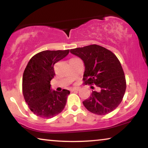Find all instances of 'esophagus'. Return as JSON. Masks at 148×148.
Here are the masks:
<instances>
[{"mask_svg": "<svg viewBox=\"0 0 148 148\" xmlns=\"http://www.w3.org/2000/svg\"><path fill=\"white\" fill-rule=\"evenodd\" d=\"M79 88H73L71 90V92H77V91H79Z\"/></svg>", "mask_w": 148, "mask_h": 148, "instance_id": "1", "label": "esophagus"}]
</instances>
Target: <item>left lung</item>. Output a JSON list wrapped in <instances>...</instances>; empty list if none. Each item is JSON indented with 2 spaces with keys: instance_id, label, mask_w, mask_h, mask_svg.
<instances>
[{
  "instance_id": "8db88e82",
  "label": "left lung",
  "mask_w": 148,
  "mask_h": 148,
  "mask_svg": "<svg viewBox=\"0 0 148 148\" xmlns=\"http://www.w3.org/2000/svg\"><path fill=\"white\" fill-rule=\"evenodd\" d=\"M70 52L84 62V84L96 85L100 90L92 91L90 98L83 102L84 106L98 115L107 114L116 109L122 102L127 87L124 71L116 55L96 44Z\"/></svg>"
}]
</instances>
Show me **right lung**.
Returning <instances> with one entry per match:
<instances>
[{"label": "right lung", "instance_id": "add662e5", "mask_svg": "<svg viewBox=\"0 0 148 148\" xmlns=\"http://www.w3.org/2000/svg\"><path fill=\"white\" fill-rule=\"evenodd\" d=\"M69 50H44L32 56L26 66L22 80V92L32 112L50 119L63 110L70 92L52 91L50 81L55 73L54 64L67 56Z\"/></svg>", "mask_w": 148, "mask_h": 148}]
</instances>
